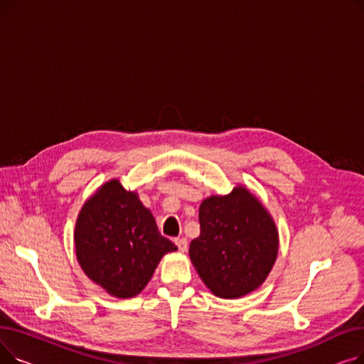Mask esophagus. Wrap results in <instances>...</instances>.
Listing matches in <instances>:
<instances>
[{"label":"esophagus","mask_w":364,"mask_h":364,"mask_svg":"<svg viewBox=\"0 0 364 364\" xmlns=\"http://www.w3.org/2000/svg\"><path fill=\"white\" fill-rule=\"evenodd\" d=\"M174 242H176L177 247H178V250H180L181 252H186V251H187V239H184V237H177Z\"/></svg>","instance_id":"34e87169"}]
</instances>
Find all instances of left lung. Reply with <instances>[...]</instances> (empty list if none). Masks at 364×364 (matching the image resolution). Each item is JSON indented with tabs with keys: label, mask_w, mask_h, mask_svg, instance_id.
Masks as SVG:
<instances>
[{
	"label": "left lung",
	"mask_w": 364,
	"mask_h": 364,
	"mask_svg": "<svg viewBox=\"0 0 364 364\" xmlns=\"http://www.w3.org/2000/svg\"><path fill=\"white\" fill-rule=\"evenodd\" d=\"M200 235L190 261L215 296L236 299L257 291L279 254V230L262 202L243 184L213 195L199 206Z\"/></svg>",
	"instance_id": "left-lung-1"
}]
</instances>
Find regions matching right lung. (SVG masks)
Instances as JSON below:
<instances>
[{"label":"right lung","mask_w":364,"mask_h":364,"mask_svg":"<svg viewBox=\"0 0 364 364\" xmlns=\"http://www.w3.org/2000/svg\"><path fill=\"white\" fill-rule=\"evenodd\" d=\"M73 243L85 276L121 299L139 295L162 257L177 251L159 233L155 217L136 190L129 192L118 178L103 183L84 202Z\"/></svg>","instance_id":"right-lung-1"}]
</instances>
